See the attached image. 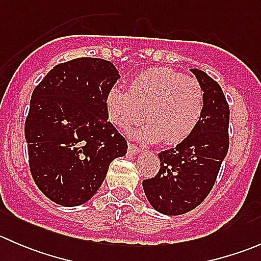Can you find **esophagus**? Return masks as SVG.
<instances>
[{"label": "esophagus", "instance_id": "34e87169", "mask_svg": "<svg viewBox=\"0 0 261 261\" xmlns=\"http://www.w3.org/2000/svg\"><path fill=\"white\" fill-rule=\"evenodd\" d=\"M127 150H128V154H130V155H136V154H139V152H140V149H139L138 146L134 145V144H131V143H128Z\"/></svg>", "mask_w": 261, "mask_h": 261}]
</instances>
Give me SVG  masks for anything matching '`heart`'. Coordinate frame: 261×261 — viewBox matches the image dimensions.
Returning a JSON list of instances; mask_svg holds the SVG:
<instances>
[{
	"label": "heart",
	"mask_w": 261,
	"mask_h": 261,
	"mask_svg": "<svg viewBox=\"0 0 261 261\" xmlns=\"http://www.w3.org/2000/svg\"><path fill=\"white\" fill-rule=\"evenodd\" d=\"M107 118L127 130L144 118L149 122L135 133L144 143L178 144L199 123L204 92L199 82L170 68H151L131 81L128 91L112 87L105 98Z\"/></svg>",
	"instance_id": "b5f03b06"
}]
</instances>
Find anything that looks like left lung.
<instances>
[{"mask_svg":"<svg viewBox=\"0 0 261 261\" xmlns=\"http://www.w3.org/2000/svg\"><path fill=\"white\" fill-rule=\"evenodd\" d=\"M204 92V109L196 130L173 149L159 154L160 169L143 181L155 211L168 216L196 208L211 192L228 150L230 109L220 84L199 69H191Z\"/></svg>","mask_w":261,"mask_h":261,"instance_id":"1","label":"left lung"}]
</instances>
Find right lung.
Listing matches in <instances>:
<instances>
[{"label":"right lung","mask_w":261,"mask_h":261,"mask_svg":"<svg viewBox=\"0 0 261 261\" xmlns=\"http://www.w3.org/2000/svg\"><path fill=\"white\" fill-rule=\"evenodd\" d=\"M120 78L109 60L77 58L53 68L34 89L25 121L38 188L64 207L88 202L127 141L107 121L105 98Z\"/></svg>","instance_id":"add662e5"}]
</instances>
